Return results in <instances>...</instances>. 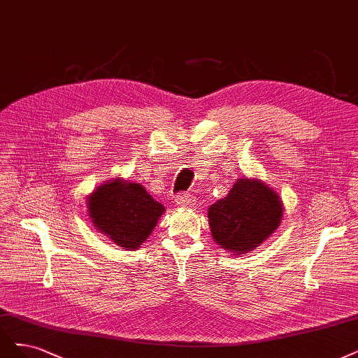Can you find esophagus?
<instances>
[{"instance_id": "34e87169", "label": "esophagus", "mask_w": 358, "mask_h": 358, "mask_svg": "<svg viewBox=\"0 0 358 358\" xmlns=\"http://www.w3.org/2000/svg\"><path fill=\"white\" fill-rule=\"evenodd\" d=\"M195 199L194 195L189 192H180L179 195H176V204L182 206V207H188V206H194Z\"/></svg>"}]
</instances>
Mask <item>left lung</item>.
Masks as SVG:
<instances>
[{
	"label": "left lung",
	"mask_w": 358,
	"mask_h": 358,
	"mask_svg": "<svg viewBox=\"0 0 358 358\" xmlns=\"http://www.w3.org/2000/svg\"><path fill=\"white\" fill-rule=\"evenodd\" d=\"M282 203L256 179H237L225 199L208 208L212 237L222 249L236 255L257 248L280 225Z\"/></svg>",
	"instance_id": "1"
}]
</instances>
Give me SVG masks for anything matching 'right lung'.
Instances as JSON below:
<instances>
[{
  "label": "right lung",
  "mask_w": 358,
  "mask_h": 358,
  "mask_svg": "<svg viewBox=\"0 0 358 358\" xmlns=\"http://www.w3.org/2000/svg\"><path fill=\"white\" fill-rule=\"evenodd\" d=\"M164 207L139 183L115 179L103 183L89 199L94 227L124 250H134L152 232Z\"/></svg>",
  "instance_id": "add662e5"
}]
</instances>
